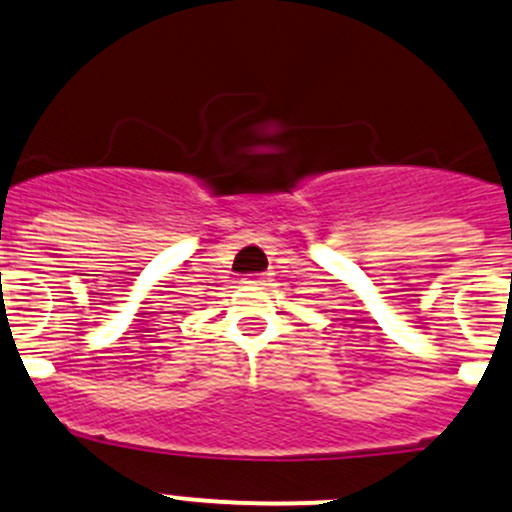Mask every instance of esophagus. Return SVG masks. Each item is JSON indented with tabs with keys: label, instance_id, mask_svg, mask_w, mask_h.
I'll list each match as a JSON object with an SVG mask.
<instances>
[{
	"label": "esophagus",
	"instance_id": "obj_1",
	"mask_svg": "<svg viewBox=\"0 0 512 512\" xmlns=\"http://www.w3.org/2000/svg\"><path fill=\"white\" fill-rule=\"evenodd\" d=\"M242 282L250 284V287H262V284H265V277H262V274H247Z\"/></svg>",
	"mask_w": 512,
	"mask_h": 512
}]
</instances>
